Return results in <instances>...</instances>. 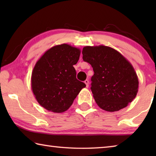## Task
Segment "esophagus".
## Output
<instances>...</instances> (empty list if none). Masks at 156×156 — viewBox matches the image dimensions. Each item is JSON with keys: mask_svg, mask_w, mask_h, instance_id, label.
Here are the masks:
<instances>
[{"mask_svg": "<svg viewBox=\"0 0 156 156\" xmlns=\"http://www.w3.org/2000/svg\"><path fill=\"white\" fill-rule=\"evenodd\" d=\"M84 83L86 84L87 87H89V80H85L84 81Z\"/></svg>", "mask_w": 156, "mask_h": 156, "instance_id": "34e87169", "label": "esophagus"}]
</instances>
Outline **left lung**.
<instances>
[{
	"mask_svg": "<svg viewBox=\"0 0 156 156\" xmlns=\"http://www.w3.org/2000/svg\"><path fill=\"white\" fill-rule=\"evenodd\" d=\"M83 59L93 67L91 89L100 108L117 112L135 98L138 78L129 60L117 50L105 45L83 47Z\"/></svg>",
	"mask_w": 156,
	"mask_h": 156,
	"instance_id": "1",
	"label": "left lung"
}]
</instances>
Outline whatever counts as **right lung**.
I'll list each match as a JSON object with an SVG mask.
<instances>
[{
  "instance_id": "obj_1",
  "label": "right lung",
  "mask_w": 156,
  "mask_h": 156,
  "mask_svg": "<svg viewBox=\"0 0 156 156\" xmlns=\"http://www.w3.org/2000/svg\"><path fill=\"white\" fill-rule=\"evenodd\" d=\"M80 55V49L64 43L52 47L36 62L31 85L41 106L54 113H62L72 106L81 89L86 87L77 80L73 67Z\"/></svg>"
}]
</instances>
